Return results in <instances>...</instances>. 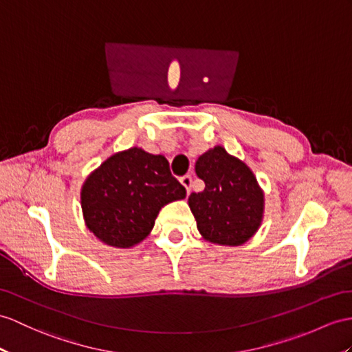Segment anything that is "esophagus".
I'll use <instances>...</instances> for the list:
<instances>
[{
  "label": "esophagus",
  "instance_id": "1",
  "mask_svg": "<svg viewBox=\"0 0 352 352\" xmlns=\"http://www.w3.org/2000/svg\"><path fill=\"white\" fill-rule=\"evenodd\" d=\"M181 184L186 188V192L190 194V191H191V184H192V177H191L190 175L182 176V177H181Z\"/></svg>",
  "mask_w": 352,
  "mask_h": 352
}]
</instances>
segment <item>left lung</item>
Instances as JSON below:
<instances>
[{
	"mask_svg": "<svg viewBox=\"0 0 352 352\" xmlns=\"http://www.w3.org/2000/svg\"><path fill=\"white\" fill-rule=\"evenodd\" d=\"M195 173L204 190L188 197L197 228L206 241L237 246L258 230L264 197L245 162L215 146L197 160Z\"/></svg>",
	"mask_w": 352,
	"mask_h": 352,
	"instance_id": "obj_1",
	"label": "left lung"
}]
</instances>
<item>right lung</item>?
Returning a JSON list of instances; mask_svg holds the SVG:
<instances>
[{
    "mask_svg": "<svg viewBox=\"0 0 352 352\" xmlns=\"http://www.w3.org/2000/svg\"><path fill=\"white\" fill-rule=\"evenodd\" d=\"M185 197L164 157L131 148L88 176L80 200L85 222L101 242L130 248L151 233L162 206Z\"/></svg>",
    "mask_w": 352,
    "mask_h": 352,
    "instance_id": "add662e5",
    "label": "right lung"
}]
</instances>
